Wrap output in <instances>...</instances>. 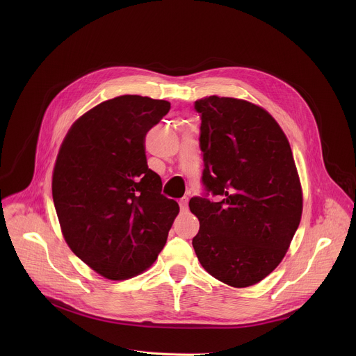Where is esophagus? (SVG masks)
<instances>
[{"instance_id": "esophagus-1", "label": "esophagus", "mask_w": 356, "mask_h": 356, "mask_svg": "<svg viewBox=\"0 0 356 356\" xmlns=\"http://www.w3.org/2000/svg\"><path fill=\"white\" fill-rule=\"evenodd\" d=\"M179 206H180V210H181V211H187V210H188V198H187V197H183V198L179 201Z\"/></svg>"}]
</instances>
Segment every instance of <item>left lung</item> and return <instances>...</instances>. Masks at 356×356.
I'll use <instances>...</instances> for the list:
<instances>
[{
	"instance_id": "obj_1",
	"label": "left lung",
	"mask_w": 356,
	"mask_h": 356,
	"mask_svg": "<svg viewBox=\"0 0 356 356\" xmlns=\"http://www.w3.org/2000/svg\"><path fill=\"white\" fill-rule=\"evenodd\" d=\"M194 108L201 118V181L207 193L188 202L200 221L193 248L220 282L257 284L282 262L301 220L290 143L275 118L249 101L210 95ZM209 193L219 200L207 199Z\"/></svg>"
}]
</instances>
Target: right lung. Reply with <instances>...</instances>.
I'll return each mask as SVG.
<instances>
[{
  "label": "right lung",
  "instance_id": "add662e5",
  "mask_svg": "<svg viewBox=\"0 0 356 356\" xmlns=\"http://www.w3.org/2000/svg\"><path fill=\"white\" fill-rule=\"evenodd\" d=\"M169 110L142 95L104 101L72 125L58 154L52 195L65 241L110 280L150 268L179 214L145 155L147 131Z\"/></svg>",
  "mask_w": 356,
  "mask_h": 356
}]
</instances>
